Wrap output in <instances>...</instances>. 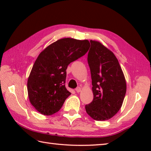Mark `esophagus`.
<instances>
[{
  "mask_svg": "<svg viewBox=\"0 0 151 151\" xmlns=\"http://www.w3.org/2000/svg\"><path fill=\"white\" fill-rule=\"evenodd\" d=\"M81 91V87H77L76 88V93H80Z\"/></svg>",
  "mask_w": 151,
  "mask_h": 151,
  "instance_id": "obj_1",
  "label": "esophagus"
}]
</instances>
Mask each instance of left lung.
I'll return each instance as SVG.
<instances>
[{"mask_svg": "<svg viewBox=\"0 0 151 151\" xmlns=\"http://www.w3.org/2000/svg\"><path fill=\"white\" fill-rule=\"evenodd\" d=\"M88 63L92 79L93 101L85 105L95 121L111 119L121 109L127 91L126 80L114 53L96 40H90Z\"/></svg>", "mask_w": 151, "mask_h": 151, "instance_id": "8db88e82", "label": "left lung"}]
</instances>
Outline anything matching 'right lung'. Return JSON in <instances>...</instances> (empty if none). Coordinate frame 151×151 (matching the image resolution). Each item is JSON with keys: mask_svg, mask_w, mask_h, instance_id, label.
I'll list each match as a JSON object with an SVG mask.
<instances>
[{"mask_svg": "<svg viewBox=\"0 0 151 151\" xmlns=\"http://www.w3.org/2000/svg\"><path fill=\"white\" fill-rule=\"evenodd\" d=\"M88 40L64 38L46 47L35 60L28 78L30 103L40 114L51 115L61 109L71 93L65 87L66 68L85 55Z\"/></svg>", "mask_w": 151, "mask_h": 151, "instance_id": "right-lung-1", "label": "right lung"}]
</instances>
